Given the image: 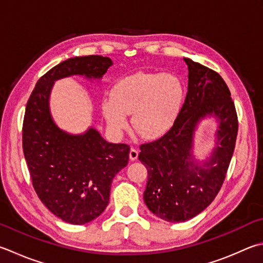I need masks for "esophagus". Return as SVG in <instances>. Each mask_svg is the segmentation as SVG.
Returning a JSON list of instances; mask_svg holds the SVG:
<instances>
[{
	"label": "esophagus",
	"instance_id": "34e87169",
	"mask_svg": "<svg viewBox=\"0 0 263 263\" xmlns=\"http://www.w3.org/2000/svg\"><path fill=\"white\" fill-rule=\"evenodd\" d=\"M137 157H138V150H137V148H135V147H132L130 151H129V158H130V160H132V161L136 160Z\"/></svg>",
	"mask_w": 263,
	"mask_h": 263
}]
</instances>
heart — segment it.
<instances>
[{"instance_id": "1", "label": "heart", "mask_w": 263, "mask_h": 263, "mask_svg": "<svg viewBox=\"0 0 263 263\" xmlns=\"http://www.w3.org/2000/svg\"><path fill=\"white\" fill-rule=\"evenodd\" d=\"M183 88L178 79L165 73H137L118 81L102 111L112 130L120 132L132 115L133 127L141 136L161 135L180 108Z\"/></svg>"}]
</instances>
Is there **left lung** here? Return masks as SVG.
Wrapping results in <instances>:
<instances>
[{"instance_id": "1", "label": "left lung", "mask_w": 263, "mask_h": 263, "mask_svg": "<svg viewBox=\"0 0 263 263\" xmlns=\"http://www.w3.org/2000/svg\"><path fill=\"white\" fill-rule=\"evenodd\" d=\"M189 81L184 103L173 126L161 137L141 144L138 155L147 170L144 201L168 222H184L199 214L219 193L235 150L238 118L229 88L217 72L184 58ZM220 119L218 146L202 165L192 160V134L200 118Z\"/></svg>"}]
</instances>
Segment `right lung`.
Segmentation results:
<instances>
[{"label": "right lung", "mask_w": 263, "mask_h": 263, "mask_svg": "<svg viewBox=\"0 0 263 263\" xmlns=\"http://www.w3.org/2000/svg\"><path fill=\"white\" fill-rule=\"evenodd\" d=\"M108 57H74L39 79L28 98L23 122V150L32 184L47 209L71 224H85L106 209L113 177L129 160L128 144L106 142L90 128L68 135L54 125L49 111L53 81L74 76L102 78Z\"/></svg>", "instance_id": "add662e5"}]
</instances>
